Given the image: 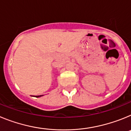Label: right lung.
Here are the masks:
<instances>
[{
  "mask_svg": "<svg viewBox=\"0 0 131 131\" xmlns=\"http://www.w3.org/2000/svg\"><path fill=\"white\" fill-rule=\"evenodd\" d=\"M42 96V95H40V96H37V97H40Z\"/></svg>",
  "mask_w": 131,
  "mask_h": 131,
  "instance_id": "obj_1",
  "label": "right lung"
}]
</instances>
